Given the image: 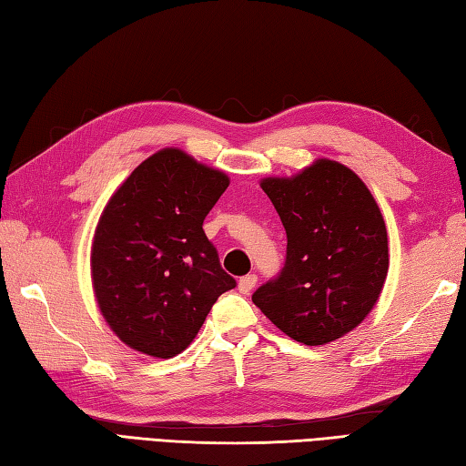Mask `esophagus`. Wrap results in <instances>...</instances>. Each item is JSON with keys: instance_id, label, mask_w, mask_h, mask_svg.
Segmentation results:
<instances>
[{"instance_id": "1", "label": "esophagus", "mask_w": 466, "mask_h": 466, "mask_svg": "<svg viewBox=\"0 0 466 466\" xmlns=\"http://www.w3.org/2000/svg\"><path fill=\"white\" fill-rule=\"evenodd\" d=\"M255 285H257V275L251 273V275H245L239 279V285H237V289H239V293L249 295L255 289Z\"/></svg>"}]
</instances>
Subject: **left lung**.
I'll use <instances>...</instances> for the list:
<instances>
[{"label": "left lung", "mask_w": 466, "mask_h": 466, "mask_svg": "<svg viewBox=\"0 0 466 466\" xmlns=\"http://www.w3.org/2000/svg\"><path fill=\"white\" fill-rule=\"evenodd\" d=\"M261 187L281 217L287 255L253 303L299 343L340 339L369 315L387 279L379 205L353 171L329 159L291 179H263Z\"/></svg>", "instance_id": "1"}]
</instances>
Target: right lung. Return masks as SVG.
Masks as SVG:
<instances>
[{"label": "right lung", "mask_w": 466, "mask_h": 466, "mask_svg": "<svg viewBox=\"0 0 466 466\" xmlns=\"http://www.w3.org/2000/svg\"><path fill=\"white\" fill-rule=\"evenodd\" d=\"M227 187L225 173L161 149L103 209L91 251L93 289L107 325L131 349L179 355L217 299L237 285L203 231Z\"/></svg>", "instance_id": "obj_1"}]
</instances>
